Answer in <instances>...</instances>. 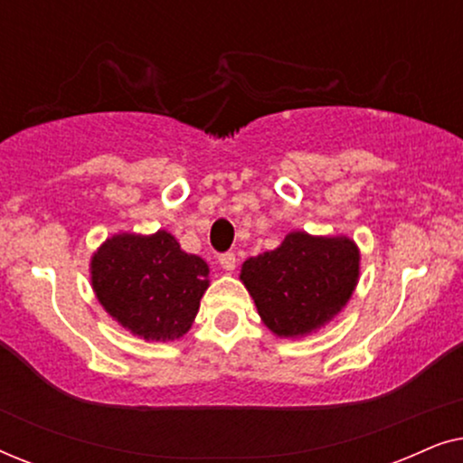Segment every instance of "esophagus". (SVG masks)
<instances>
[{"label": "esophagus", "mask_w": 463, "mask_h": 463, "mask_svg": "<svg viewBox=\"0 0 463 463\" xmlns=\"http://www.w3.org/2000/svg\"><path fill=\"white\" fill-rule=\"evenodd\" d=\"M219 263L225 271H233L236 269V255H233V252H223V255L219 257Z\"/></svg>", "instance_id": "esophagus-1"}]
</instances>
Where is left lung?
Masks as SVG:
<instances>
[{"label":"left lung","instance_id":"left-lung-1","mask_svg":"<svg viewBox=\"0 0 463 463\" xmlns=\"http://www.w3.org/2000/svg\"><path fill=\"white\" fill-rule=\"evenodd\" d=\"M358 274L360 252L354 240L290 232L278 249L246 259L240 280L271 333L303 337L341 312Z\"/></svg>","mask_w":463,"mask_h":463}]
</instances>
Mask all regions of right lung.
I'll list each match as a JSON object with an SVG mask.
<instances>
[{
	"label": "right lung",
	"mask_w": 463,
	"mask_h": 463,
	"mask_svg": "<svg viewBox=\"0 0 463 463\" xmlns=\"http://www.w3.org/2000/svg\"><path fill=\"white\" fill-rule=\"evenodd\" d=\"M90 278L113 320L145 341H173L192 328L208 288V265L164 230L118 233L92 255Z\"/></svg>",
	"instance_id": "1"
}]
</instances>
